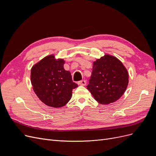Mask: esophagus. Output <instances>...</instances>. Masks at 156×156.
<instances>
[{
  "label": "esophagus",
  "instance_id": "esophagus-1",
  "mask_svg": "<svg viewBox=\"0 0 156 156\" xmlns=\"http://www.w3.org/2000/svg\"><path fill=\"white\" fill-rule=\"evenodd\" d=\"M87 84V81L86 80H82V81H80L78 82V84L79 85H82V86H85Z\"/></svg>",
  "mask_w": 156,
  "mask_h": 156
}]
</instances>
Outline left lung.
Masks as SVG:
<instances>
[{"label": "left lung", "instance_id": "1", "mask_svg": "<svg viewBox=\"0 0 156 156\" xmlns=\"http://www.w3.org/2000/svg\"><path fill=\"white\" fill-rule=\"evenodd\" d=\"M128 72L115 56L105 55L93 63L87 89L101 104H109L123 95L128 84Z\"/></svg>", "mask_w": 156, "mask_h": 156}]
</instances>
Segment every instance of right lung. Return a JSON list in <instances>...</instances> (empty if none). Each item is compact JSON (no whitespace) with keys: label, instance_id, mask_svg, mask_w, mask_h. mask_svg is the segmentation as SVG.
<instances>
[{"label":"right lung","instance_id":"obj_1","mask_svg":"<svg viewBox=\"0 0 156 156\" xmlns=\"http://www.w3.org/2000/svg\"><path fill=\"white\" fill-rule=\"evenodd\" d=\"M64 60H56L54 55L44 58L31 69L33 90L40 100L49 107L58 108L70 100L73 89L77 84L64 68Z\"/></svg>","mask_w":156,"mask_h":156}]
</instances>
